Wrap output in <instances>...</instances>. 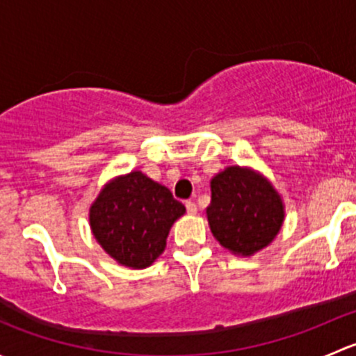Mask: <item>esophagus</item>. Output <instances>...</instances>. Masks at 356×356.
Wrapping results in <instances>:
<instances>
[{
    "label": "esophagus",
    "mask_w": 356,
    "mask_h": 356,
    "mask_svg": "<svg viewBox=\"0 0 356 356\" xmlns=\"http://www.w3.org/2000/svg\"><path fill=\"white\" fill-rule=\"evenodd\" d=\"M186 210H188L189 215H195L198 211V207H196L195 201H186Z\"/></svg>",
    "instance_id": "34e87169"
}]
</instances>
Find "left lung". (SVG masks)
Instances as JSON below:
<instances>
[{
    "mask_svg": "<svg viewBox=\"0 0 356 356\" xmlns=\"http://www.w3.org/2000/svg\"><path fill=\"white\" fill-rule=\"evenodd\" d=\"M210 188L208 224L225 250L251 257L274 241L284 222V203L267 177L232 165L211 179Z\"/></svg>",
    "mask_w": 356,
    "mask_h": 356,
    "instance_id": "obj_1",
    "label": "left lung"
}]
</instances>
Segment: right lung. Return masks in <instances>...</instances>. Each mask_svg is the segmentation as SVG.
I'll return each instance as SVG.
<instances>
[{"mask_svg":"<svg viewBox=\"0 0 356 356\" xmlns=\"http://www.w3.org/2000/svg\"><path fill=\"white\" fill-rule=\"evenodd\" d=\"M184 213L165 186L134 170L105 184L89 208V225L113 260L146 268L163 253L172 224Z\"/></svg>","mask_w":356,"mask_h":356,"instance_id":"obj_1","label":"right lung"}]
</instances>
